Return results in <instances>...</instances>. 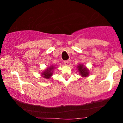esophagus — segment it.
<instances>
[{
    "label": "esophagus",
    "mask_w": 123,
    "mask_h": 123,
    "mask_svg": "<svg viewBox=\"0 0 123 123\" xmlns=\"http://www.w3.org/2000/svg\"><path fill=\"white\" fill-rule=\"evenodd\" d=\"M63 63H64V64L65 65H68L69 63V61H68V60L65 61L63 62Z\"/></svg>",
    "instance_id": "esophagus-1"
}]
</instances>
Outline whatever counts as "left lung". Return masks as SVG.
Instances as JSON below:
<instances>
[{
  "label": "left lung",
  "instance_id": "1",
  "mask_svg": "<svg viewBox=\"0 0 123 123\" xmlns=\"http://www.w3.org/2000/svg\"><path fill=\"white\" fill-rule=\"evenodd\" d=\"M77 68H78L79 72H80L81 76H83V77H87L88 75V70L87 68H84L82 65H80L79 66H77Z\"/></svg>",
  "mask_w": 123,
  "mask_h": 123
}]
</instances>
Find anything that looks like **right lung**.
I'll return each mask as SVG.
<instances>
[{"mask_svg":"<svg viewBox=\"0 0 123 123\" xmlns=\"http://www.w3.org/2000/svg\"><path fill=\"white\" fill-rule=\"evenodd\" d=\"M53 68L54 66H51L49 68L46 69V70L42 73V75L43 76V77L45 79H50L51 76L53 75V73H52L53 71H51V70L53 69Z\"/></svg>","mask_w":123,"mask_h":123,"instance_id":"obj_1","label":"right lung"}]
</instances>
